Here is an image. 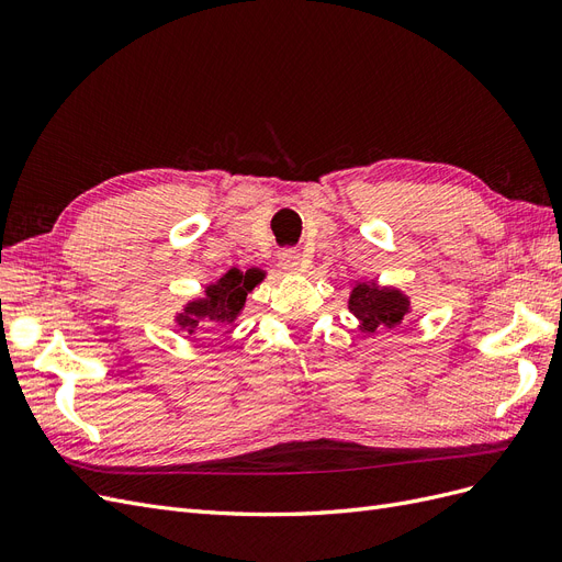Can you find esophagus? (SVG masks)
<instances>
[{"label":"esophagus","instance_id":"esophagus-1","mask_svg":"<svg viewBox=\"0 0 562 562\" xmlns=\"http://www.w3.org/2000/svg\"><path fill=\"white\" fill-rule=\"evenodd\" d=\"M279 265H281L283 269H288V271L297 269V265H300V250H295V248H283V250H279Z\"/></svg>","mask_w":562,"mask_h":562}]
</instances>
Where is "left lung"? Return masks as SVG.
<instances>
[{
    "mask_svg": "<svg viewBox=\"0 0 562 562\" xmlns=\"http://www.w3.org/2000/svg\"><path fill=\"white\" fill-rule=\"evenodd\" d=\"M351 312L361 318L363 330L394 328L407 312V300L398 291H378L372 285H356L349 297Z\"/></svg>",
    "mask_w": 562,
    "mask_h": 562,
    "instance_id": "left-lung-1",
    "label": "left lung"
}]
</instances>
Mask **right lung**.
Listing matches in <instances>:
<instances>
[{
    "instance_id": "obj_1",
    "label": "right lung",
    "mask_w": 562,
    "mask_h": 562,
    "mask_svg": "<svg viewBox=\"0 0 562 562\" xmlns=\"http://www.w3.org/2000/svg\"><path fill=\"white\" fill-rule=\"evenodd\" d=\"M262 279L260 271L248 269H229L227 274L220 279L215 285L209 288V297L192 302L187 307L184 316H180L182 326L190 328V333L199 330L201 326L206 328H223L239 316L244 310L246 295L252 291L255 283Z\"/></svg>"
}]
</instances>
